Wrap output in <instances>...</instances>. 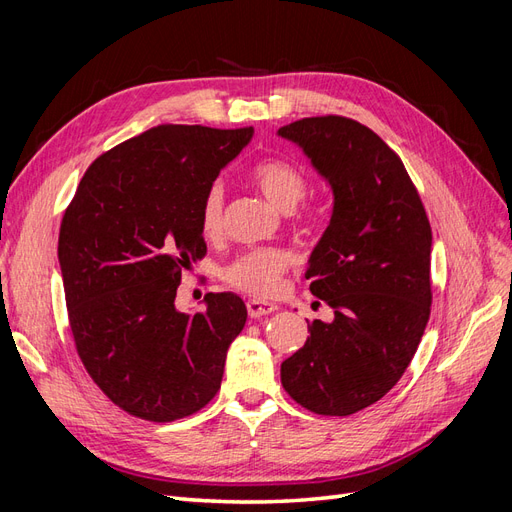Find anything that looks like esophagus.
<instances>
[{
  "mask_svg": "<svg viewBox=\"0 0 512 512\" xmlns=\"http://www.w3.org/2000/svg\"><path fill=\"white\" fill-rule=\"evenodd\" d=\"M277 309V305L273 303H267V301H247V314H250V318H262V316H269L273 314Z\"/></svg>",
  "mask_w": 512,
  "mask_h": 512,
  "instance_id": "1",
  "label": "esophagus"
}]
</instances>
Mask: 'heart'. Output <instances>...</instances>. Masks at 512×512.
<instances>
[{"label":"heart","mask_w":512,"mask_h":512,"mask_svg":"<svg viewBox=\"0 0 512 512\" xmlns=\"http://www.w3.org/2000/svg\"><path fill=\"white\" fill-rule=\"evenodd\" d=\"M250 181L267 198V203L282 213H290L299 207L307 194V181L297 166L286 160H265L250 170ZM224 190L211 185L203 205H200V230L207 239L218 237L222 232ZM290 265V254L275 247L254 250L232 260L222 271L226 284L252 297H271L280 286L282 273Z\"/></svg>","instance_id":"1"}]
</instances>
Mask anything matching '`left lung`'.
<instances>
[{"mask_svg":"<svg viewBox=\"0 0 512 512\" xmlns=\"http://www.w3.org/2000/svg\"><path fill=\"white\" fill-rule=\"evenodd\" d=\"M333 194L331 220L307 260L331 322L282 363V386L303 408L348 416L389 393L425 333L431 307V226L404 162L346 117H309L277 130Z\"/></svg>","mask_w":512,"mask_h":512,"instance_id":"obj_1","label":"left lung"}]
</instances>
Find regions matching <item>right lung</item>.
<instances>
[{"mask_svg": "<svg viewBox=\"0 0 512 512\" xmlns=\"http://www.w3.org/2000/svg\"><path fill=\"white\" fill-rule=\"evenodd\" d=\"M252 136L151 128L91 164L64 213L57 258L76 350L104 395L145 421L207 406L245 327L235 292H209L194 314L179 312L175 297L181 271L207 252L203 198Z\"/></svg>", "mask_w": 512, "mask_h": 512, "instance_id": "add662e5", "label": "right lung"}]
</instances>
